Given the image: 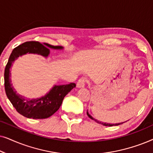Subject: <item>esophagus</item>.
I'll return each mask as SVG.
<instances>
[{
	"label": "esophagus",
	"instance_id": "obj_1",
	"mask_svg": "<svg viewBox=\"0 0 153 153\" xmlns=\"http://www.w3.org/2000/svg\"><path fill=\"white\" fill-rule=\"evenodd\" d=\"M86 79L85 78H81L80 79H79L78 82L76 83V87L79 88H83L85 86V82H86Z\"/></svg>",
	"mask_w": 153,
	"mask_h": 153
}]
</instances>
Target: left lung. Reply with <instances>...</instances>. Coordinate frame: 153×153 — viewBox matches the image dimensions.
Instances as JSON below:
<instances>
[{
    "mask_svg": "<svg viewBox=\"0 0 153 153\" xmlns=\"http://www.w3.org/2000/svg\"><path fill=\"white\" fill-rule=\"evenodd\" d=\"M87 115H88V116L90 118L93 119V120L96 121V122H97V123H100V124L103 125H104V126H109V127H111V126H117V125H121V124H123V123H125V122H123V123H115V124H111V123H102V122H100V121L97 120V119L94 118L93 116H91V115L89 114V113H88V111H87ZM126 122H127V121H126Z\"/></svg>",
    "mask_w": 153,
    "mask_h": 153,
    "instance_id": "left-lung-1",
    "label": "left lung"
}]
</instances>
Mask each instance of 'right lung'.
<instances>
[{"instance_id": "obj_1", "label": "right lung", "mask_w": 153, "mask_h": 153, "mask_svg": "<svg viewBox=\"0 0 153 153\" xmlns=\"http://www.w3.org/2000/svg\"><path fill=\"white\" fill-rule=\"evenodd\" d=\"M47 47L46 48L45 47ZM62 50L60 46H53L47 43L41 44L38 42H26L14 48L6 65L4 73L5 89L7 97L18 113L28 118L45 119L52 116L59 109L62 100L76 84L71 83L66 85H54L45 95L37 98H26L16 93L11 83L10 69L15 60L26 53L40 55L46 58L50 54V49Z\"/></svg>"}]
</instances>
